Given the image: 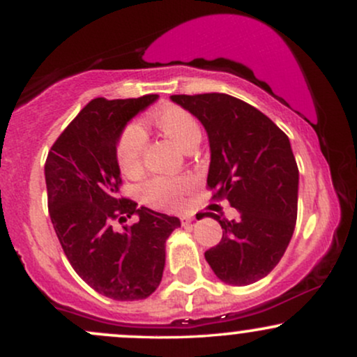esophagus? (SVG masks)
Instances as JSON below:
<instances>
[{"instance_id": "obj_1", "label": "esophagus", "mask_w": 357, "mask_h": 357, "mask_svg": "<svg viewBox=\"0 0 357 357\" xmlns=\"http://www.w3.org/2000/svg\"><path fill=\"white\" fill-rule=\"evenodd\" d=\"M191 221H195V216H191V215H186V216H183V218H181L183 225H190Z\"/></svg>"}]
</instances>
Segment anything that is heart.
Returning a JSON list of instances; mask_svg holds the SVG:
<instances>
[{"label":"heart","mask_w":357,"mask_h":357,"mask_svg":"<svg viewBox=\"0 0 357 357\" xmlns=\"http://www.w3.org/2000/svg\"><path fill=\"white\" fill-rule=\"evenodd\" d=\"M155 127L167 137L173 139L181 149L195 144L202 137L199 122L190 110L179 105H165L153 114ZM146 147V132L137 122H130L122 129L116 144L117 162L121 171L132 174L139 171L142 165V154ZM191 179L186 176H154L147 179L141 186L142 202L154 208H176L181 204V199Z\"/></svg>","instance_id":"b5f03b06"}]
</instances>
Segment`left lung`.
<instances>
[{
	"label": "left lung",
	"mask_w": 357,
	"mask_h": 357,
	"mask_svg": "<svg viewBox=\"0 0 357 357\" xmlns=\"http://www.w3.org/2000/svg\"><path fill=\"white\" fill-rule=\"evenodd\" d=\"M198 119L210 139L206 186L213 199H228L240 213L223 228L220 243L204 252L215 275L250 285L268 275L284 257L297 221L298 167L289 137L260 110L227 93L171 96Z\"/></svg>",
	"instance_id": "1"
}]
</instances>
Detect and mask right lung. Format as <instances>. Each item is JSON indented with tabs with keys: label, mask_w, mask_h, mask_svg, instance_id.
Instances as JSON below:
<instances>
[{
	"label": "right lung",
	"mask_w": 357,
	"mask_h": 357,
	"mask_svg": "<svg viewBox=\"0 0 357 357\" xmlns=\"http://www.w3.org/2000/svg\"><path fill=\"white\" fill-rule=\"evenodd\" d=\"M159 96L90 100L48 151V213L68 261L114 301H141L161 284L166 240L181 221L119 196L116 144L127 122ZM132 214L139 220L124 225Z\"/></svg>",
	"instance_id": "right-lung-1"
}]
</instances>
